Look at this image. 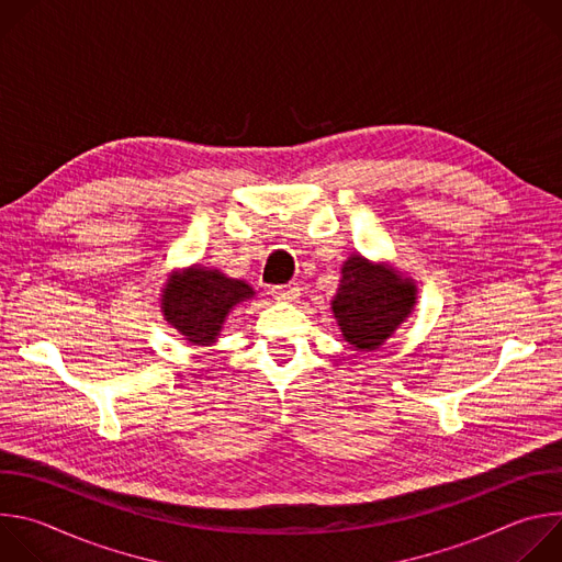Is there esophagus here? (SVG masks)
<instances>
[{
	"instance_id": "1",
	"label": "esophagus",
	"mask_w": 562,
	"mask_h": 562,
	"mask_svg": "<svg viewBox=\"0 0 562 562\" xmlns=\"http://www.w3.org/2000/svg\"><path fill=\"white\" fill-rule=\"evenodd\" d=\"M271 295L280 302H291L300 295V286L295 282H289V284H278L271 289Z\"/></svg>"
}]
</instances>
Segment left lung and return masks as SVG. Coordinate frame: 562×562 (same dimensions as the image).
Returning a JSON list of instances; mask_svg holds the SVG:
<instances>
[{"mask_svg":"<svg viewBox=\"0 0 562 562\" xmlns=\"http://www.w3.org/2000/svg\"><path fill=\"white\" fill-rule=\"evenodd\" d=\"M416 289L391 269L353 256L342 267L334 313L342 336L356 351L378 349L412 313Z\"/></svg>","mask_w":562,"mask_h":562,"instance_id":"left-lung-1","label":"left lung"}]
</instances>
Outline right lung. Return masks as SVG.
Instances as JSON below:
<instances>
[{"label":"right lung","mask_w":562,"mask_h":562,"mask_svg":"<svg viewBox=\"0 0 562 562\" xmlns=\"http://www.w3.org/2000/svg\"><path fill=\"white\" fill-rule=\"evenodd\" d=\"M251 295L254 289L245 282L193 267L167 284L162 308L169 323L189 342L204 345L215 340L226 313Z\"/></svg>","instance_id":"right-lung-1"}]
</instances>
